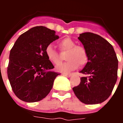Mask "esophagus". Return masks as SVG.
Segmentation results:
<instances>
[{
    "label": "esophagus",
    "mask_w": 123,
    "mask_h": 123,
    "mask_svg": "<svg viewBox=\"0 0 123 123\" xmlns=\"http://www.w3.org/2000/svg\"><path fill=\"white\" fill-rule=\"evenodd\" d=\"M62 75L63 76H65L68 77V78H69V77H70L71 76V74H67V73H63Z\"/></svg>",
    "instance_id": "34e87169"
}]
</instances>
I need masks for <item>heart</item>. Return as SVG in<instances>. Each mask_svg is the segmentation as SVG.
<instances>
[{
    "label": "heart",
    "mask_w": 123,
    "mask_h": 123,
    "mask_svg": "<svg viewBox=\"0 0 123 123\" xmlns=\"http://www.w3.org/2000/svg\"><path fill=\"white\" fill-rule=\"evenodd\" d=\"M61 51H68L66 55V60H68L64 63L58 64L61 62L59 54L51 44L47 45L45 52L47 58L54 65H58L55 68L56 70L60 73H68L76 69L79 65L84 66L87 63L89 60L87 51L82 45H76V42L69 37H65L58 43Z\"/></svg>",
    "instance_id": "heart-1"
}]
</instances>
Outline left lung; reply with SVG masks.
Wrapping results in <instances>:
<instances>
[{
    "label": "left lung",
    "mask_w": 123,
    "mask_h": 123,
    "mask_svg": "<svg viewBox=\"0 0 123 123\" xmlns=\"http://www.w3.org/2000/svg\"><path fill=\"white\" fill-rule=\"evenodd\" d=\"M78 39L89 55L88 62L80 73L89 76L81 78L80 84L73 90L84 104H100L110 96L117 81V55L112 45L98 34L84 32Z\"/></svg>",
    "instance_id": "1"
}]
</instances>
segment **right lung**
Wrapping results in <instances>:
<instances>
[{
    "mask_svg": "<svg viewBox=\"0 0 123 123\" xmlns=\"http://www.w3.org/2000/svg\"><path fill=\"white\" fill-rule=\"evenodd\" d=\"M55 31L36 26L22 34L11 49L7 74L14 94L26 102L41 100L49 94L59 73L47 58V45L58 39Z\"/></svg>",
    "mask_w": 123,
    "mask_h": 123,
    "instance_id": "right-lung-1",
    "label": "right lung"
}]
</instances>
